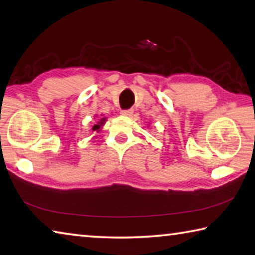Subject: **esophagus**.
<instances>
[{"instance_id":"esophagus-1","label":"esophagus","mask_w":255,"mask_h":255,"mask_svg":"<svg viewBox=\"0 0 255 255\" xmlns=\"http://www.w3.org/2000/svg\"><path fill=\"white\" fill-rule=\"evenodd\" d=\"M123 116H131L132 115V109H123L121 112Z\"/></svg>"}]
</instances>
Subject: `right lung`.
Wrapping results in <instances>:
<instances>
[{"instance_id":"1","label":"right lung","mask_w":255,"mask_h":255,"mask_svg":"<svg viewBox=\"0 0 255 255\" xmlns=\"http://www.w3.org/2000/svg\"><path fill=\"white\" fill-rule=\"evenodd\" d=\"M105 121H106V118H101V121L97 122V124H95L93 126V131H99V129H101V127L104 125Z\"/></svg>"}]
</instances>
